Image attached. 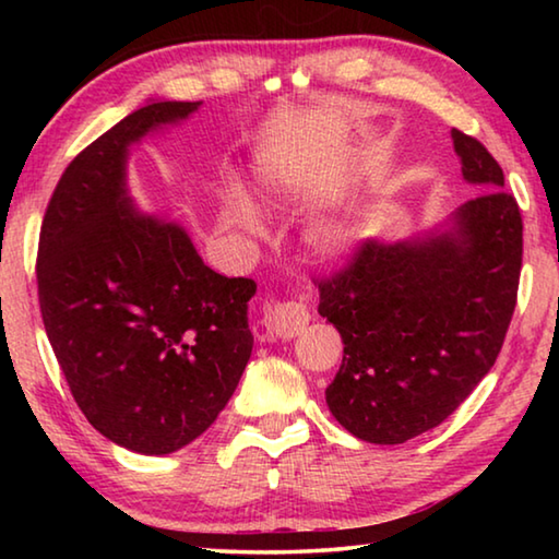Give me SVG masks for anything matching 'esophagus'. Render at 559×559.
Here are the masks:
<instances>
[{
  "mask_svg": "<svg viewBox=\"0 0 559 559\" xmlns=\"http://www.w3.org/2000/svg\"><path fill=\"white\" fill-rule=\"evenodd\" d=\"M266 320L269 328L283 340H290L302 333V328L310 323V313L302 302L296 300H286V302H276L266 310Z\"/></svg>",
  "mask_w": 559,
  "mask_h": 559,
  "instance_id": "1",
  "label": "esophagus"
}]
</instances>
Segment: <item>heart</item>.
<instances>
[{
    "label": "heart",
    "mask_w": 559,
    "mask_h": 559,
    "mask_svg": "<svg viewBox=\"0 0 559 559\" xmlns=\"http://www.w3.org/2000/svg\"><path fill=\"white\" fill-rule=\"evenodd\" d=\"M229 206L234 224L243 234L257 236L263 231L261 214L249 197L234 192L229 197ZM367 222H370V204H359L355 210L335 216V219L316 224L308 231V246L323 259H347L349 253H355L362 246L367 236Z\"/></svg>",
    "instance_id": "obj_1"
}]
</instances>
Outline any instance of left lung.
I'll use <instances>...</instances> for the list:
<instances>
[{"label": "left lung", "instance_id": "1", "mask_svg": "<svg viewBox=\"0 0 559 559\" xmlns=\"http://www.w3.org/2000/svg\"><path fill=\"white\" fill-rule=\"evenodd\" d=\"M461 175L480 192L406 239H367L320 281L318 313L343 337L325 402L353 437L392 447L459 409L493 367L515 310L523 219L503 169L451 130Z\"/></svg>", "mask_w": 559, "mask_h": 559}]
</instances>
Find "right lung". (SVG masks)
Instances as JSON below:
<instances>
[{"instance_id":"1","label":"right lung","mask_w":559,"mask_h":559,"mask_svg":"<svg viewBox=\"0 0 559 559\" xmlns=\"http://www.w3.org/2000/svg\"><path fill=\"white\" fill-rule=\"evenodd\" d=\"M202 100H147L66 167L36 278L46 335L86 419L118 447L165 456L212 427L251 357V278H226L182 224L140 212L130 147Z\"/></svg>"}]
</instances>
